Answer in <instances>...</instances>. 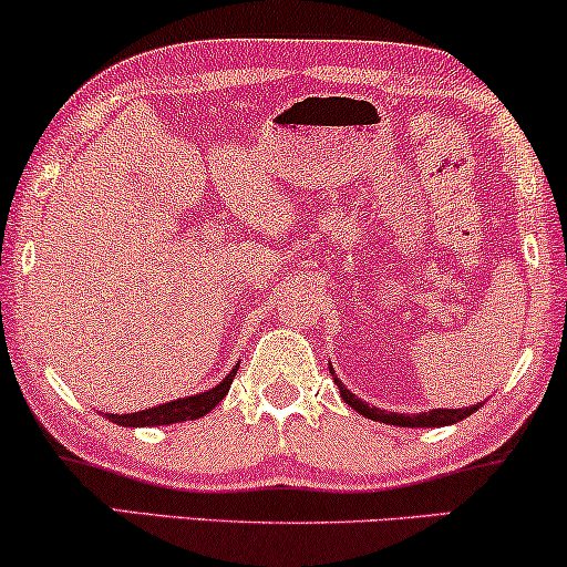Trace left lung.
Instances as JSON below:
<instances>
[{"label":"left lung","instance_id":"obj_1","mask_svg":"<svg viewBox=\"0 0 567 567\" xmlns=\"http://www.w3.org/2000/svg\"><path fill=\"white\" fill-rule=\"evenodd\" d=\"M330 374H333L338 391H341V399L347 401L351 409L359 411V414L367 416V419H374V422L393 424V427H445V424H455V422H461V419L472 416L474 411L482 406V403H476V406H466V409H435V411H422V414H395V411L370 406L367 401L357 399V395L351 393L349 388L336 378L333 367H330Z\"/></svg>","mask_w":567,"mask_h":567}]
</instances>
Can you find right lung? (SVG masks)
Returning a JSON list of instances; mask_svg holds the SVG:
<instances>
[{"instance_id": "add662e5", "label": "right lung", "mask_w": 567, "mask_h": 567, "mask_svg": "<svg viewBox=\"0 0 567 567\" xmlns=\"http://www.w3.org/2000/svg\"><path fill=\"white\" fill-rule=\"evenodd\" d=\"M239 364L226 374L224 380L218 382L210 391L187 395V399H176L168 403H161V406L135 411V414H109L114 424H122V427H161V424H174V422H187V419H200L218 406L220 401L229 393L234 374H237Z\"/></svg>"}]
</instances>
